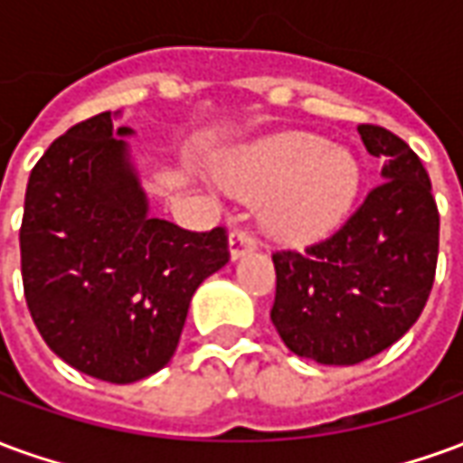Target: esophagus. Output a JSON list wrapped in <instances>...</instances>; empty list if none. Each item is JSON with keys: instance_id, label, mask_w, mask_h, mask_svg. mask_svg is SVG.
Wrapping results in <instances>:
<instances>
[{"instance_id": "34e87169", "label": "esophagus", "mask_w": 463, "mask_h": 463, "mask_svg": "<svg viewBox=\"0 0 463 463\" xmlns=\"http://www.w3.org/2000/svg\"><path fill=\"white\" fill-rule=\"evenodd\" d=\"M228 248H231V260H238L255 248V238L248 231H232L228 238Z\"/></svg>"}]
</instances>
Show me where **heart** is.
<instances>
[{"mask_svg": "<svg viewBox=\"0 0 463 463\" xmlns=\"http://www.w3.org/2000/svg\"><path fill=\"white\" fill-rule=\"evenodd\" d=\"M357 158L307 131L262 138L222 171L242 201H265L262 225L285 245H310L342 225L359 193Z\"/></svg>", "mask_w": 463, "mask_h": 463, "instance_id": "heart-1", "label": "heart"}]
</instances>
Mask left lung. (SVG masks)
<instances>
[{
  "label": "left lung",
  "instance_id": "8db88e82",
  "mask_svg": "<svg viewBox=\"0 0 463 463\" xmlns=\"http://www.w3.org/2000/svg\"><path fill=\"white\" fill-rule=\"evenodd\" d=\"M384 183L327 241L272 255L270 320L298 357L357 364L419 320L434 285L439 211L419 156L382 126H357Z\"/></svg>",
  "mask_w": 463,
  "mask_h": 463
}]
</instances>
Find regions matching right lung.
<instances>
[{
  "mask_svg": "<svg viewBox=\"0 0 463 463\" xmlns=\"http://www.w3.org/2000/svg\"><path fill=\"white\" fill-rule=\"evenodd\" d=\"M104 111L71 126L26 183L24 298L49 349L89 377L131 384L171 362L193 292L228 262L222 228L148 215L133 128Z\"/></svg>",
  "mask_w": 463,
  "mask_h": 463,
  "instance_id": "right-lung-1",
  "label": "right lung"
}]
</instances>
